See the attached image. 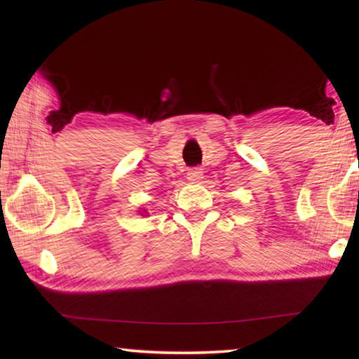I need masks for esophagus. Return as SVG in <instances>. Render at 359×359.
<instances>
[{"instance_id": "obj_1", "label": "esophagus", "mask_w": 359, "mask_h": 359, "mask_svg": "<svg viewBox=\"0 0 359 359\" xmlns=\"http://www.w3.org/2000/svg\"><path fill=\"white\" fill-rule=\"evenodd\" d=\"M203 178V172H202V168H198V167H196V168H191L189 172H187V180L189 181H194V183H198L200 180Z\"/></svg>"}]
</instances>
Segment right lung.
<instances>
[{
	"label": "right lung",
	"instance_id": "obj_1",
	"mask_svg": "<svg viewBox=\"0 0 359 359\" xmlns=\"http://www.w3.org/2000/svg\"><path fill=\"white\" fill-rule=\"evenodd\" d=\"M143 212H144V211H143Z\"/></svg>",
	"mask_w": 359,
	"mask_h": 359
}]
</instances>
